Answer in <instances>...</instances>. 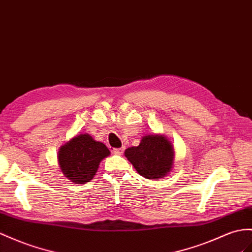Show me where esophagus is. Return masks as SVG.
I'll use <instances>...</instances> for the list:
<instances>
[{
  "mask_svg": "<svg viewBox=\"0 0 252 252\" xmlns=\"http://www.w3.org/2000/svg\"><path fill=\"white\" fill-rule=\"evenodd\" d=\"M124 151H125V148L122 147V148H117V149H114V153L116 154V156H121L122 153H124Z\"/></svg>",
  "mask_w": 252,
  "mask_h": 252,
  "instance_id": "34e87169",
  "label": "esophagus"
}]
</instances>
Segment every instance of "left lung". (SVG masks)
<instances>
[{
  "label": "left lung",
  "instance_id": "obj_1",
  "mask_svg": "<svg viewBox=\"0 0 252 252\" xmlns=\"http://www.w3.org/2000/svg\"><path fill=\"white\" fill-rule=\"evenodd\" d=\"M125 156L141 177L158 180L173 168L175 149L163 134H147L137 147L127 148Z\"/></svg>",
  "mask_w": 252,
  "mask_h": 252
}]
</instances>
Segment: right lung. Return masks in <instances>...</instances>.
Returning <instances> with one entry per match:
<instances>
[{
  "instance_id": "add662e5",
  "label": "right lung",
  "mask_w": 252,
  "mask_h": 252,
  "mask_svg": "<svg viewBox=\"0 0 252 252\" xmlns=\"http://www.w3.org/2000/svg\"><path fill=\"white\" fill-rule=\"evenodd\" d=\"M109 154L111 151L104 144L85 133L75 135L61 146L57 162L63 175L71 182L85 184L94 177L101 160Z\"/></svg>"
}]
</instances>
